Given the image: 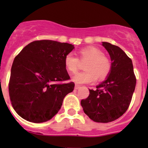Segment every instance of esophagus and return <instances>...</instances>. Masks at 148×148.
Masks as SVG:
<instances>
[{"label":"esophagus","mask_w":148,"mask_h":148,"mask_svg":"<svg viewBox=\"0 0 148 148\" xmlns=\"http://www.w3.org/2000/svg\"><path fill=\"white\" fill-rule=\"evenodd\" d=\"M80 88V86L79 85H78V84H76L75 85V89H79Z\"/></svg>","instance_id":"obj_1"}]
</instances>
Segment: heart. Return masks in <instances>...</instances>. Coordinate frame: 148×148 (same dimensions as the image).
Listing matches in <instances>:
<instances>
[{
  "mask_svg": "<svg viewBox=\"0 0 148 148\" xmlns=\"http://www.w3.org/2000/svg\"><path fill=\"white\" fill-rule=\"evenodd\" d=\"M79 59L74 54L67 53L64 58V66L69 72L75 74L79 69L80 62L87 61L84 65L86 71L77 73L72 78L77 84L91 83L105 79L112 70L111 60L95 46H87L79 50Z\"/></svg>",
  "mask_w": 148,
  "mask_h": 148,
  "instance_id": "heart-1",
  "label": "heart"
}]
</instances>
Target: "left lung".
<instances>
[{"label":"left lung","instance_id":"8db88e82","mask_svg":"<svg viewBox=\"0 0 148 148\" xmlns=\"http://www.w3.org/2000/svg\"><path fill=\"white\" fill-rule=\"evenodd\" d=\"M112 61V70L107 79L89 89L81 105L85 114L97 122H112L127 110L136 85L132 60L117 46L103 42Z\"/></svg>","mask_w":148,"mask_h":148}]
</instances>
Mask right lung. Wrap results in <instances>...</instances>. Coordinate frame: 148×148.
Wrapping results in <instances>:
<instances>
[{
	"label": "right lung",
	"instance_id": "obj_1",
	"mask_svg": "<svg viewBox=\"0 0 148 148\" xmlns=\"http://www.w3.org/2000/svg\"><path fill=\"white\" fill-rule=\"evenodd\" d=\"M74 49L67 43L34 41L15 57L8 92L12 106L24 120L35 123L51 120L60 110L74 83L64 66V58Z\"/></svg>",
	"mask_w": 148,
	"mask_h": 148
}]
</instances>
